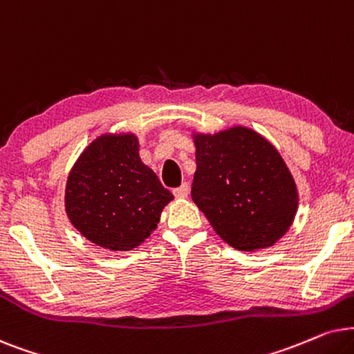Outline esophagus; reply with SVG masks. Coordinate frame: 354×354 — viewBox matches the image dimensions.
Returning a JSON list of instances; mask_svg holds the SVG:
<instances>
[{
  "instance_id": "1",
  "label": "esophagus",
  "mask_w": 354,
  "mask_h": 354,
  "mask_svg": "<svg viewBox=\"0 0 354 354\" xmlns=\"http://www.w3.org/2000/svg\"><path fill=\"white\" fill-rule=\"evenodd\" d=\"M173 194L176 196L178 199H186L187 194H189V186H187L186 183H185V185H181L180 187H176V189L173 191Z\"/></svg>"
}]
</instances>
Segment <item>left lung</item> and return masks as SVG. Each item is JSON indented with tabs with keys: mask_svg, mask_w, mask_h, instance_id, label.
<instances>
[{
	"mask_svg": "<svg viewBox=\"0 0 354 354\" xmlns=\"http://www.w3.org/2000/svg\"><path fill=\"white\" fill-rule=\"evenodd\" d=\"M196 147L192 201L215 233L244 252L272 248L298 212V187L266 138L246 126L191 131Z\"/></svg>",
	"mask_w": 354,
	"mask_h": 354,
	"instance_id": "1",
	"label": "left lung"
}]
</instances>
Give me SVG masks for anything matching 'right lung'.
Listing matches in <instances>:
<instances>
[{
  "label": "right lung",
  "instance_id": "add662e5",
  "mask_svg": "<svg viewBox=\"0 0 354 354\" xmlns=\"http://www.w3.org/2000/svg\"><path fill=\"white\" fill-rule=\"evenodd\" d=\"M171 201V192L140 160L139 138L133 133L93 139L74 162L64 189L71 225L111 252L140 246Z\"/></svg>",
  "mask_w": 354,
  "mask_h": 354
}]
</instances>
